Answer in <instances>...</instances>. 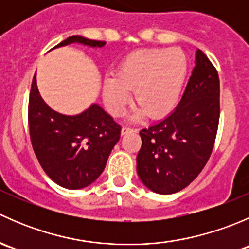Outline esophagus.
<instances>
[{
  "mask_svg": "<svg viewBox=\"0 0 249 249\" xmlns=\"http://www.w3.org/2000/svg\"><path fill=\"white\" fill-rule=\"evenodd\" d=\"M130 132H135L134 129H131V127H127V126H124L122 129V135H126V134H130Z\"/></svg>",
  "mask_w": 249,
  "mask_h": 249,
  "instance_id": "esophagus-1",
  "label": "esophagus"
}]
</instances>
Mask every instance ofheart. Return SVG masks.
Returning <instances> with one entry per match:
<instances>
[{"label": "heart", "instance_id": "heart-1", "mask_svg": "<svg viewBox=\"0 0 249 249\" xmlns=\"http://www.w3.org/2000/svg\"><path fill=\"white\" fill-rule=\"evenodd\" d=\"M189 70L188 57L178 48H148L130 53L104 80L102 95L110 114H123L134 91L136 107L132 118L145 113L153 119L169 115L179 102Z\"/></svg>", "mask_w": 249, "mask_h": 249}]
</instances>
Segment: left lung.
<instances>
[{
	"label": "left lung",
	"mask_w": 249,
	"mask_h": 249,
	"mask_svg": "<svg viewBox=\"0 0 249 249\" xmlns=\"http://www.w3.org/2000/svg\"><path fill=\"white\" fill-rule=\"evenodd\" d=\"M219 77L200 49L179 104L165 119L140 131L137 173L158 194L184 189L211 157L219 123Z\"/></svg>",
	"instance_id": "8db88e82"
}]
</instances>
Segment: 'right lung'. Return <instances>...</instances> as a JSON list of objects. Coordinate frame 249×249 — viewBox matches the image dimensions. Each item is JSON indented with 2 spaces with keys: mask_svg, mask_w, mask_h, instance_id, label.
Segmentation results:
<instances>
[{
  "mask_svg": "<svg viewBox=\"0 0 249 249\" xmlns=\"http://www.w3.org/2000/svg\"><path fill=\"white\" fill-rule=\"evenodd\" d=\"M72 43L101 48L106 42L71 36L54 48ZM29 130L35 154L50 179L66 189H82L105 170L122 126L97 104L77 115L55 112L39 95L35 74L29 99Z\"/></svg>",
  "mask_w": 249,
  "mask_h": 249,
  "instance_id": "right-lung-1",
  "label": "right lung"
}]
</instances>
